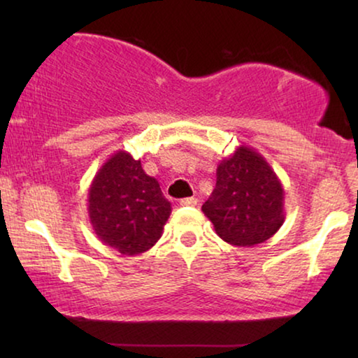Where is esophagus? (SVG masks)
<instances>
[{
    "label": "esophagus",
    "mask_w": 358,
    "mask_h": 358,
    "mask_svg": "<svg viewBox=\"0 0 358 358\" xmlns=\"http://www.w3.org/2000/svg\"><path fill=\"white\" fill-rule=\"evenodd\" d=\"M197 202H199V200L195 197H185V199L179 200V205H180V207H195Z\"/></svg>",
    "instance_id": "34e87169"
}]
</instances>
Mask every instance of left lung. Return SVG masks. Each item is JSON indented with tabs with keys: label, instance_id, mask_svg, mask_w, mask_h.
<instances>
[{
	"label": "left lung",
	"instance_id": "obj_1",
	"mask_svg": "<svg viewBox=\"0 0 358 358\" xmlns=\"http://www.w3.org/2000/svg\"><path fill=\"white\" fill-rule=\"evenodd\" d=\"M202 212L223 241L264 243L285 222L282 182L261 153L241 145L218 164L217 185Z\"/></svg>",
	"mask_w": 358,
	"mask_h": 358
}]
</instances>
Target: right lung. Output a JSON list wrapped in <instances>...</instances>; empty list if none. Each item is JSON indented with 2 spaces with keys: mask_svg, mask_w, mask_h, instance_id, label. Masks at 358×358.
<instances>
[{
  "mask_svg": "<svg viewBox=\"0 0 358 358\" xmlns=\"http://www.w3.org/2000/svg\"><path fill=\"white\" fill-rule=\"evenodd\" d=\"M92 229L106 246L124 256L153 248L171 215L158 180L127 151H117L101 166L87 194Z\"/></svg>",
  "mask_w": 358,
  "mask_h": 358,
  "instance_id": "obj_1",
  "label": "right lung"
}]
</instances>
